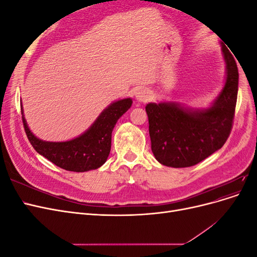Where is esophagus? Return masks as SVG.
Listing matches in <instances>:
<instances>
[{"instance_id":"34e87169","label":"esophagus","mask_w":257,"mask_h":257,"mask_svg":"<svg viewBox=\"0 0 257 257\" xmlns=\"http://www.w3.org/2000/svg\"><path fill=\"white\" fill-rule=\"evenodd\" d=\"M151 98V92L147 89H141L136 93V100L139 103H147Z\"/></svg>"}]
</instances>
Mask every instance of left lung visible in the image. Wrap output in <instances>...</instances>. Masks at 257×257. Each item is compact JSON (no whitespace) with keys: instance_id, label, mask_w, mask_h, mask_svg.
Listing matches in <instances>:
<instances>
[{"instance_id":"left-lung-1","label":"left lung","mask_w":257,"mask_h":257,"mask_svg":"<svg viewBox=\"0 0 257 257\" xmlns=\"http://www.w3.org/2000/svg\"><path fill=\"white\" fill-rule=\"evenodd\" d=\"M225 62L222 90L207 107L162 100L146 105L151 150L161 164L182 168L198 164L223 147L229 136L238 94L235 58L221 43Z\"/></svg>"}]
</instances>
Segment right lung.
Segmentation results:
<instances>
[{"mask_svg": "<svg viewBox=\"0 0 257 257\" xmlns=\"http://www.w3.org/2000/svg\"><path fill=\"white\" fill-rule=\"evenodd\" d=\"M133 104L131 97L114 100L99 113L96 120L82 134L65 142H47L35 136L23 113L22 121L27 136L34 149L44 158L69 172L84 173L105 164L110 153L111 133L115 123Z\"/></svg>", "mask_w": 257, "mask_h": 257, "instance_id": "right-lung-1", "label": "right lung"}]
</instances>
